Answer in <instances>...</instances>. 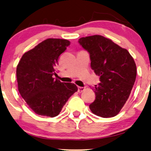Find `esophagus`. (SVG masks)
<instances>
[{
	"label": "esophagus",
	"mask_w": 151,
	"mask_h": 151,
	"mask_svg": "<svg viewBox=\"0 0 151 151\" xmlns=\"http://www.w3.org/2000/svg\"><path fill=\"white\" fill-rule=\"evenodd\" d=\"M84 89H85L84 87H82V86H78V91L79 93H82V91H84Z\"/></svg>",
	"instance_id": "34e87169"
}]
</instances>
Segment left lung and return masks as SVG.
Returning <instances> with one entry per match:
<instances>
[{"label": "left lung", "instance_id": "left-lung-1", "mask_svg": "<svg viewBox=\"0 0 151 151\" xmlns=\"http://www.w3.org/2000/svg\"><path fill=\"white\" fill-rule=\"evenodd\" d=\"M78 42L89 53L91 69L100 76L91 111L102 117H114L127 101L135 83V61L127 49L100 35L83 37Z\"/></svg>", "mask_w": 151, "mask_h": 151}]
</instances>
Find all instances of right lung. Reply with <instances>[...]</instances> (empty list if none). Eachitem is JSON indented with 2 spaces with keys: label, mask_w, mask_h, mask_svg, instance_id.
<instances>
[{
  "label": "right lung",
  "mask_w": 151,
  "mask_h": 151,
  "mask_svg": "<svg viewBox=\"0 0 151 151\" xmlns=\"http://www.w3.org/2000/svg\"><path fill=\"white\" fill-rule=\"evenodd\" d=\"M70 42L48 38L24 53L16 69L20 96L36 114L55 117L78 87L54 79L58 58Z\"/></svg>",
  "instance_id": "add662e5"
}]
</instances>
